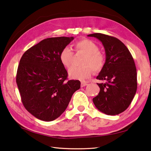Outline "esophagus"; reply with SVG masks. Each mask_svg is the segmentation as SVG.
Here are the masks:
<instances>
[{"mask_svg":"<svg viewBox=\"0 0 151 151\" xmlns=\"http://www.w3.org/2000/svg\"><path fill=\"white\" fill-rule=\"evenodd\" d=\"M87 83L86 82L83 81V82L81 83V87H85V86H87Z\"/></svg>","mask_w":151,"mask_h":151,"instance_id":"1","label":"esophagus"}]
</instances>
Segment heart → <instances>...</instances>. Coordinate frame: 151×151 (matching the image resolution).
Here are the masks:
<instances>
[{"label": "heart", "instance_id": "b5f03b06", "mask_svg": "<svg viewBox=\"0 0 151 151\" xmlns=\"http://www.w3.org/2000/svg\"><path fill=\"white\" fill-rule=\"evenodd\" d=\"M77 51H81L86 55L82 62L83 66L72 67L68 70V76L71 79L83 80L90 78L93 70L99 72L104 65V57L99 52V47L93 41L84 39L75 44ZM73 53L68 47H64L59 54V60L63 66L69 68L71 66Z\"/></svg>", "mask_w": 151, "mask_h": 151}]
</instances>
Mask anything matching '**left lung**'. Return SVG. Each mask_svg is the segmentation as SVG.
<instances>
[{
	"mask_svg": "<svg viewBox=\"0 0 151 151\" xmlns=\"http://www.w3.org/2000/svg\"><path fill=\"white\" fill-rule=\"evenodd\" d=\"M102 43L106 62L97 79L100 93L93 101L96 108L108 115L120 114L130 106L137 91V71L130 52L115 37L101 33L88 35Z\"/></svg>",
	"mask_w": 151,
	"mask_h": 151,
	"instance_id": "1",
	"label": "left lung"
}]
</instances>
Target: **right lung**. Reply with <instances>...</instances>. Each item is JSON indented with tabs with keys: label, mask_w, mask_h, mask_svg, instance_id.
<instances>
[{
	"label": "right lung",
	"mask_w": 151,
	"mask_h": 151,
	"mask_svg": "<svg viewBox=\"0 0 151 151\" xmlns=\"http://www.w3.org/2000/svg\"><path fill=\"white\" fill-rule=\"evenodd\" d=\"M73 37L43 40L24 52L18 66L16 83L23 106L36 118L52 121L64 112L79 80L66 81L68 73L59 54Z\"/></svg>",
	"instance_id": "1"
}]
</instances>
